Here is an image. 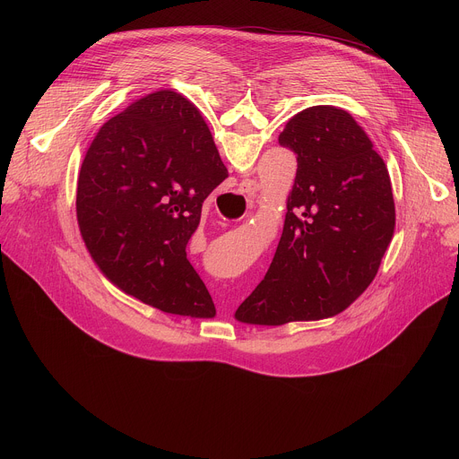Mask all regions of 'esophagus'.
<instances>
[{
    "label": "esophagus",
    "instance_id": "1",
    "mask_svg": "<svg viewBox=\"0 0 459 459\" xmlns=\"http://www.w3.org/2000/svg\"><path fill=\"white\" fill-rule=\"evenodd\" d=\"M259 190V183L255 181V179H243L241 183H239V192L241 194H245V198H247V204L252 207L254 205V202H255V192Z\"/></svg>",
    "mask_w": 459,
    "mask_h": 459
}]
</instances>
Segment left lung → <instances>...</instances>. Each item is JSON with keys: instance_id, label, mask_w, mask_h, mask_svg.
<instances>
[{"instance_id": "1", "label": "left lung", "mask_w": 459, "mask_h": 459, "mask_svg": "<svg viewBox=\"0 0 459 459\" xmlns=\"http://www.w3.org/2000/svg\"><path fill=\"white\" fill-rule=\"evenodd\" d=\"M280 145L296 154L298 170L273 264L236 310L252 325L345 310L376 278L396 225L386 165L347 110L298 112Z\"/></svg>"}]
</instances>
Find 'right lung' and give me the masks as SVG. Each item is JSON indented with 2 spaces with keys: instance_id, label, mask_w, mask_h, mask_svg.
Listing matches in <instances>:
<instances>
[{
  "instance_id": "add662e5",
  "label": "right lung",
  "mask_w": 459,
  "mask_h": 459,
  "mask_svg": "<svg viewBox=\"0 0 459 459\" xmlns=\"http://www.w3.org/2000/svg\"><path fill=\"white\" fill-rule=\"evenodd\" d=\"M227 176L205 119L183 96L158 91L110 117L85 154L76 195L82 238L105 278L163 312L214 317L185 248Z\"/></svg>"
}]
</instances>
